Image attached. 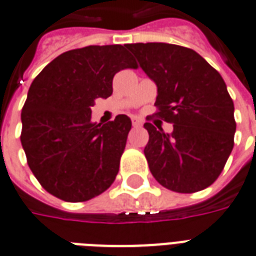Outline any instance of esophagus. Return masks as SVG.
Instances as JSON below:
<instances>
[{
	"label": "esophagus",
	"instance_id": "1",
	"mask_svg": "<svg viewBox=\"0 0 256 256\" xmlns=\"http://www.w3.org/2000/svg\"><path fill=\"white\" fill-rule=\"evenodd\" d=\"M132 123H133L134 128H141V126H142V120L138 119V118H133V119H132Z\"/></svg>",
	"mask_w": 256,
	"mask_h": 256
}]
</instances>
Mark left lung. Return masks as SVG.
Listing matches in <instances>:
<instances>
[{"instance_id": "1", "label": "left lung", "mask_w": 256, "mask_h": 256, "mask_svg": "<svg viewBox=\"0 0 256 256\" xmlns=\"http://www.w3.org/2000/svg\"><path fill=\"white\" fill-rule=\"evenodd\" d=\"M126 48L156 84V115L172 123L170 134L144 124L150 133L144 154L152 176L174 192L207 188L224 170L234 144V106L225 80L189 48L164 42Z\"/></svg>"}]
</instances>
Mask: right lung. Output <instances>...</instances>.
Wrapping results in <instances>:
<instances>
[{
	"mask_svg": "<svg viewBox=\"0 0 256 256\" xmlns=\"http://www.w3.org/2000/svg\"><path fill=\"white\" fill-rule=\"evenodd\" d=\"M124 68H137L126 45H92L62 53L32 80L20 141L32 174L53 196L86 202L115 181L132 120L118 115L96 124L90 108L112 94V79Z\"/></svg>",
	"mask_w": 256,
	"mask_h": 256,
	"instance_id": "right-lung-1",
	"label": "right lung"
}]
</instances>
